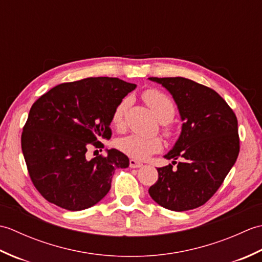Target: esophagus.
Instances as JSON below:
<instances>
[{
	"mask_svg": "<svg viewBox=\"0 0 262 262\" xmlns=\"http://www.w3.org/2000/svg\"><path fill=\"white\" fill-rule=\"evenodd\" d=\"M142 165H143V163L138 162V161H136V160H134V159L129 160V166H130V168H133V169H135V168H141Z\"/></svg>",
	"mask_w": 262,
	"mask_h": 262,
	"instance_id": "34e87169",
	"label": "esophagus"
}]
</instances>
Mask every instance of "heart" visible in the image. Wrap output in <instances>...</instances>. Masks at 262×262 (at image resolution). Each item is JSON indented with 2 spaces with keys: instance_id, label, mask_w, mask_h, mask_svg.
Instances as JSON below:
<instances>
[{
  "instance_id": "heart-1",
  "label": "heart",
  "mask_w": 262,
  "mask_h": 262,
  "mask_svg": "<svg viewBox=\"0 0 262 262\" xmlns=\"http://www.w3.org/2000/svg\"><path fill=\"white\" fill-rule=\"evenodd\" d=\"M142 98L162 124H168L173 119L176 115V105L166 94L155 90V89H148V90L143 92ZM129 104V98H125L116 105L113 111L111 122L118 129H122L125 127V117ZM163 132L166 136L171 134L168 127H164ZM117 147L129 158L143 161L160 152L162 148V142L158 137H144L141 135L130 134L120 137L117 141Z\"/></svg>"
}]
</instances>
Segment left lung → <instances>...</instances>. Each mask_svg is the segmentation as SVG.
I'll use <instances>...</instances> for the list:
<instances>
[{"label":"left lung","instance_id":"8db88e82","mask_svg":"<svg viewBox=\"0 0 262 262\" xmlns=\"http://www.w3.org/2000/svg\"><path fill=\"white\" fill-rule=\"evenodd\" d=\"M168 90L179 109L182 130L165 159L183 161L159 168L148 193L162 207L183 211L207 203L240 152L235 114L213 89L185 77H148ZM173 168L174 170H172Z\"/></svg>","mask_w":262,"mask_h":262}]
</instances>
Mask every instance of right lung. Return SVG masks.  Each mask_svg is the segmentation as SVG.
<instances>
[{
	"label": "right lung",
	"mask_w": 262,
	"mask_h": 262,
	"mask_svg": "<svg viewBox=\"0 0 262 262\" xmlns=\"http://www.w3.org/2000/svg\"><path fill=\"white\" fill-rule=\"evenodd\" d=\"M135 88L117 77H88L58 84L32 104L21 148L33 186L49 203L86 209L108 193L115 170L128 168L129 159L116 148L91 160L86 152L103 148L114 109Z\"/></svg>",
	"instance_id": "right-lung-1"
}]
</instances>
